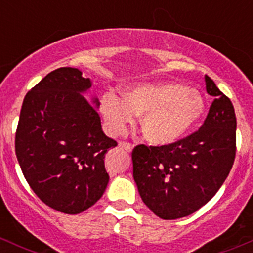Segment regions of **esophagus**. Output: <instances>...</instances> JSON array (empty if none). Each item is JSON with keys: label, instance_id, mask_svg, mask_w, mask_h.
Listing matches in <instances>:
<instances>
[{"label": "esophagus", "instance_id": "1", "mask_svg": "<svg viewBox=\"0 0 253 253\" xmlns=\"http://www.w3.org/2000/svg\"><path fill=\"white\" fill-rule=\"evenodd\" d=\"M120 148H122L124 150H126V152H132V144L131 143H127V142H121L120 143Z\"/></svg>", "mask_w": 253, "mask_h": 253}]
</instances>
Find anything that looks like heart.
<instances>
[{"instance_id":"heart-1","label":"heart","mask_w":253,"mask_h":253,"mask_svg":"<svg viewBox=\"0 0 253 253\" xmlns=\"http://www.w3.org/2000/svg\"><path fill=\"white\" fill-rule=\"evenodd\" d=\"M101 115L112 136H120L142 116L145 139L155 145L180 141L206 111L205 96L197 89L170 82L141 84L128 89L125 99L115 93L101 96Z\"/></svg>"}]
</instances>
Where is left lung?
Instances as JSON below:
<instances>
[{
	"label": "left lung",
	"instance_id": "obj_1",
	"mask_svg": "<svg viewBox=\"0 0 253 253\" xmlns=\"http://www.w3.org/2000/svg\"><path fill=\"white\" fill-rule=\"evenodd\" d=\"M206 89L214 100L197 132L162 147L137 145L132 152L133 178L142 201L165 220L190 215L209 202L233 168L235 110L208 76Z\"/></svg>",
	"mask_w": 253,
	"mask_h": 253
}]
</instances>
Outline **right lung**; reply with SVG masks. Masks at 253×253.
Returning <instances> with one entry per match:
<instances>
[{
    "label": "right lung",
    "mask_w": 253,
    "mask_h": 253,
    "mask_svg": "<svg viewBox=\"0 0 253 253\" xmlns=\"http://www.w3.org/2000/svg\"><path fill=\"white\" fill-rule=\"evenodd\" d=\"M90 78L72 67L50 72L25 95L16 154L35 195L51 208L78 214L98 202L109 183L105 154L117 143L101 128L100 103L84 98Z\"/></svg>",
    "instance_id": "1"
}]
</instances>
